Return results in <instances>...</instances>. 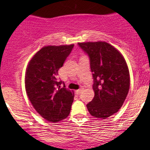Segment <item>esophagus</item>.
Returning a JSON list of instances; mask_svg holds the SVG:
<instances>
[{"label": "esophagus", "instance_id": "esophagus-1", "mask_svg": "<svg viewBox=\"0 0 150 150\" xmlns=\"http://www.w3.org/2000/svg\"><path fill=\"white\" fill-rule=\"evenodd\" d=\"M83 88H79L78 90L75 91V93H76L77 94H80V93L83 91Z\"/></svg>", "mask_w": 150, "mask_h": 150}]
</instances>
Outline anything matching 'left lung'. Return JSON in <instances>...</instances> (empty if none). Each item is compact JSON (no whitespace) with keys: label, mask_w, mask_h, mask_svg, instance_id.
<instances>
[{"label":"left lung","mask_w":150,"mask_h":150,"mask_svg":"<svg viewBox=\"0 0 150 150\" xmlns=\"http://www.w3.org/2000/svg\"><path fill=\"white\" fill-rule=\"evenodd\" d=\"M88 54L93 78L94 97L88 110L96 118L106 119L117 112L126 99L130 75L125 59L118 50L102 41L78 43Z\"/></svg>","instance_id":"left-lung-1"}]
</instances>
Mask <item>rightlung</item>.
<instances>
[{
	"label": "right lung",
	"instance_id": "right-lung-1",
	"mask_svg": "<svg viewBox=\"0 0 150 150\" xmlns=\"http://www.w3.org/2000/svg\"><path fill=\"white\" fill-rule=\"evenodd\" d=\"M73 47V44L43 47L27 67V94L36 111L48 121L59 122L70 112L74 93L67 90L57 76Z\"/></svg>",
	"mask_w": 150,
	"mask_h": 150
}]
</instances>
